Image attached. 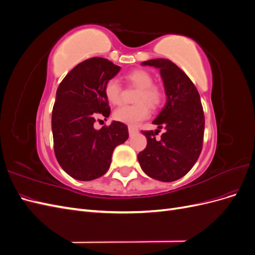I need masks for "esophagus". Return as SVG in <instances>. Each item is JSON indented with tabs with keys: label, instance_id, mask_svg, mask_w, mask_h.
Returning a JSON list of instances; mask_svg holds the SVG:
<instances>
[{
	"label": "esophagus",
	"instance_id": "34e87169",
	"mask_svg": "<svg viewBox=\"0 0 255 255\" xmlns=\"http://www.w3.org/2000/svg\"><path fill=\"white\" fill-rule=\"evenodd\" d=\"M128 134H129V136H133L134 134H136L137 132H138V129L136 128H134V127H128Z\"/></svg>",
	"mask_w": 255,
	"mask_h": 255
}]
</instances>
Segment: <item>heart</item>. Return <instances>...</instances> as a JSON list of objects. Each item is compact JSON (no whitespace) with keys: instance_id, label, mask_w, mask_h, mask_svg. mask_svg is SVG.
Segmentation results:
<instances>
[{"instance_id":"obj_1","label":"heart","mask_w":255,"mask_h":255,"mask_svg":"<svg viewBox=\"0 0 255 255\" xmlns=\"http://www.w3.org/2000/svg\"><path fill=\"white\" fill-rule=\"evenodd\" d=\"M128 82L139 88L135 96V104L122 105L114 112V118L128 126H137L149 117L151 109H157L163 101V92L157 85L153 84L151 73L145 70H134L127 74ZM104 94L113 104H119L122 98V86L118 80L111 79L104 86ZM149 106L148 107L147 105Z\"/></svg>"}]
</instances>
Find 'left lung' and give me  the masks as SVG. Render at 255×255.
<instances>
[{"label": "left lung", "mask_w": 255, "mask_h": 255, "mask_svg": "<svg viewBox=\"0 0 255 255\" xmlns=\"http://www.w3.org/2000/svg\"><path fill=\"white\" fill-rule=\"evenodd\" d=\"M141 65L159 69L167 102L153 121L165 133L156 138L159 129L141 130L148 143L138 154V161L153 179L176 181L190 170L202 151L205 119L201 99L187 74L171 60L156 58Z\"/></svg>", "instance_id": "left-lung-1"}]
</instances>
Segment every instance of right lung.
<instances>
[{
	"instance_id": "1",
	"label": "right lung",
	"mask_w": 255,
	"mask_h": 255,
	"mask_svg": "<svg viewBox=\"0 0 255 255\" xmlns=\"http://www.w3.org/2000/svg\"><path fill=\"white\" fill-rule=\"evenodd\" d=\"M120 67L102 57L75 66L61 81L52 111L54 152L60 167L80 181H91L109 170L116 146L128 138L125 123L114 121L96 129L97 116L111 114L106 82Z\"/></svg>"
}]
</instances>
